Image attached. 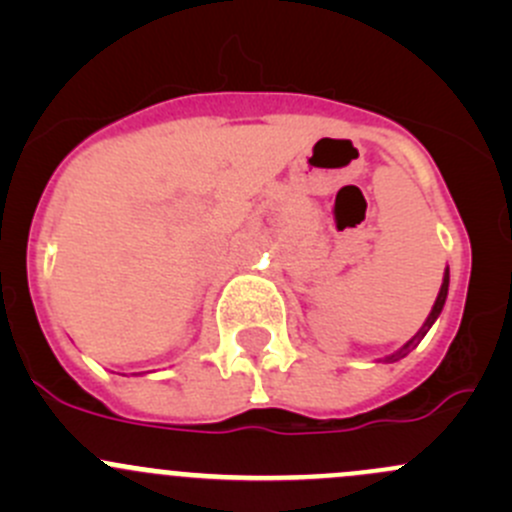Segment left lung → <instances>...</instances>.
Wrapping results in <instances>:
<instances>
[{
  "instance_id": "left-lung-1",
  "label": "left lung",
  "mask_w": 512,
  "mask_h": 512,
  "mask_svg": "<svg viewBox=\"0 0 512 512\" xmlns=\"http://www.w3.org/2000/svg\"><path fill=\"white\" fill-rule=\"evenodd\" d=\"M446 294H448V270H446V275H443V285H441V292H438V297H436V304H433L431 314H428V319H426V322H423V327L418 329V332L414 334V337H411L409 342H406L404 347L399 349V352L391 354V356H386V361H399V359H404V356L409 354L411 349H416V347H418V342H421V339L426 337V332H428V329H431V324L436 322L438 314H441L443 304H446Z\"/></svg>"
}]
</instances>
